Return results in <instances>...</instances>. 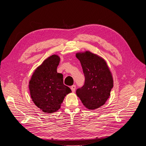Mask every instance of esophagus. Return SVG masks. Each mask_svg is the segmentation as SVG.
Wrapping results in <instances>:
<instances>
[{"label":"esophagus","instance_id":"esophagus-1","mask_svg":"<svg viewBox=\"0 0 146 146\" xmlns=\"http://www.w3.org/2000/svg\"><path fill=\"white\" fill-rule=\"evenodd\" d=\"M71 90H72V92H75V91H76V85H72V86H71Z\"/></svg>","mask_w":146,"mask_h":146}]
</instances>
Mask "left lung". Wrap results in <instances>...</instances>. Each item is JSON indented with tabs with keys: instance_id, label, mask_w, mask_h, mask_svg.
<instances>
[{
	"instance_id": "obj_1",
	"label": "left lung",
	"mask_w": 146,
	"mask_h": 146,
	"mask_svg": "<svg viewBox=\"0 0 146 146\" xmlns=\"http://www.w3.org/2000/svg\"><path fill=\"white\" fill-rule=\"evenodd\" d=\"M85 81L76 91L77 96L85 107L95 110L105 104L113 87V79L104 59L90 51L77 53Z\"/></svg>"
}]
</instances>
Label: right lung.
<instances>
[{
    "label": "right lung",
    "instance_id": "right-lung-1",
    "mask_svg": "<svg viewBox=\"0 0 146 146\" xmlns=\"http://www.w3.org/2000/svg\"><path fill=\"white\" fill-rule=\"evenodd\" d=\"M60 58L53 55L35 69L29 82L31 98L42 111L53 113L61 107L64 97L71 92L63 84V76L57 72Z\"/></svg>",
    "mask_w": 146,
    "mask_h": 146
}]
</instances>
